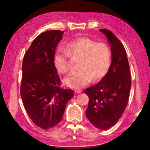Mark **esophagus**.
I'll list each match as a JSON object with an SVG mask.
<instances>
[{
  "label": "esophagus",
  "mask_w": 150,
  "mask_h": 150,
  "mask_svg": "<svg viewBox=\"0 0 150 150\" xmlns=\"http://www.w3.org/2000/svg\"><path fill=\"white\" fill-rule=\"evenodd\" d=\"M75 93H77V94H80L81 92H82V90H81V89H75Z\"/></svg>",
  "instance_id": "obj_1"
}]
</instances>
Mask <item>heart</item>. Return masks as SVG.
<instances>
[{"label": "heart", "instance_id": "heart-1", "mask_svg": "<svg viewBox=\"0 0 150 150\" xmlns=\"http://www.w3.org/2000/svg\"><path fill=\"white\" fill-rule=\"evenodd\" d=\"M66 51L58 50L54 54L53 63L59 73H66L70 69L69 55L81 56L78 67L64 79L68 87L79 89L89 84L92 80L104 77L111 65V51L105 43L97 42L89 37H79L65 44Z\"/></svg>", "mask_w": 150, "mask_h": 150}]
</instances>
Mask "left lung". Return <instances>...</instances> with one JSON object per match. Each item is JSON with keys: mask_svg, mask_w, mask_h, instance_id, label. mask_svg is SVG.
I'll return each instance as SVG.
<instances>
[{"mask_svg": "<svg viewBox=\"0 0 150 150\" xmlns=\"http://www.w3.org/2000/svg\"><path fill=\"white\" fill-rule=\"evenodd\" d=\"M111 46L108 72L97 85L85 89L89 97L86 116L94 127L105 130L114 125L124 112L131 87L129 63L124 46L110 30H99Z\"/></svg>", "mask_w": 150, "mask_h": 150, "instance_id": "obj_1", "label": "left lung"}]
</instances>
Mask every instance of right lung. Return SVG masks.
I'll return each instance as SVG.
<instances>
[{
    "instance_id": "obj_1",
    "label": "right lung",
    "mask_w": 150,
    "mask_h": 150,
    "mask_svg": "<svg viewBox=\"0 0 150 150\" xmlns=\"http://www.w3.org/2000/svg\"><path fill=\"white\" fill-rule=\"evenodd\" d=\"M63 31L50 30L32 42L22 62L20 94L31 120L46 130L61 121L73 91L60 87L61 80L53 63L57 44Z\"/></svg>"
}]
</instances>
